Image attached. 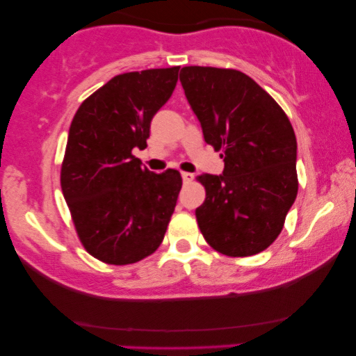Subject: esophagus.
Listing matches in <instances>:
<instances>
[{
    "label": "esophagus",
    "instance_id": "1",
    "mask_svg": "<svg viewBox=\"0 0 356 356\" xmlns=\"http://www.w3.org/2000/svg\"><path fill=\"white\" fill-rule=\"evenodd\" d=\"M181 178H183L184 183H191L193 178H194V175L193 173H188V172H183L181 173Z\"/></svg>",
    "mask_w": 356,
    "mask_h": 356
}]
</instances>
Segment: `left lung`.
I'll use <instances>...</instances> for the list:
<instances>
[{"label": "left lung", "instance_id": "left-lung-1", "mask_svg": "<svg viewBox=\"0 0 356 356\" xmlns=\"http://www.w3.org/2000/svg\"><path fill=\"white\" fill-rule=\"evenodd\" d=\"M179 81L204 140L225 162L222 175L197 177L206 188L196 209L202 236L225 256L257 254L280 235L298 193L289 116L241 71L186 66Z\"/></svg>", "mask_w": 356, "mask_h": 356}]
</instances>
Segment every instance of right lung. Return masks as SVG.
Returning a JSON list of instances; mask_svg holds the SVG:
<instances>
[{"instance_id":"right-lung-1","label":"right lung","mask_w":356,"mask_h":356,"mask_svg":"<svg viewBox=\"0 0 356 356\" xmlns=\"http://www.w3.org/2000/svg\"><path fill=\"white\" fill-rule=\"evenodd\" d=\"M179 66L115 76L82 102L72 118L61 189L77 236L102 262L126 266L162 243L181 189L177 170L140 167L150 121L167 104Z\"/></svg>"}]
</instances>
